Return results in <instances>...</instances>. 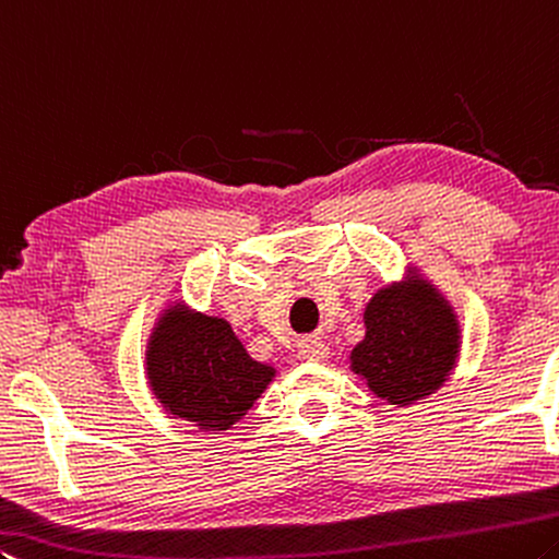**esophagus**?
Segmentation results:
<instances>
[{"label":"esophagus","instance_id":"esophagus-1","mask_svg":"<svg viewBox=\"0 0 559 559\" xmlns=\"http://www.w3.org/2000/svg\"><path fill=\"white\" fill-rule=\"evenodd\" d=\"M299 354L307 361H326L329 359V346L322 340H305L299 344Z\"/></svg>","mask_w":559,"mask_h":559}]
</instances>
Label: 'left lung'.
I'll use <instances>...</instances> for the list:
<instances>
[{
	"instance_id": "8db88e82",
	"label": "left lung",
	"mask_w": 559,
	"mask_h": 559,
	"mask_svg": "<svg viewBox=\"0 0 559 559\" xmlns=\"http://www.w3.org/2000/svg\"><path fill=\"white\" fill-rule=\"evenodd\" d=\"M391 282L364 309V340L352 371L391 406H408L443 386L461 354V324L431 282Z\"/></svg>"
}]
</instances>
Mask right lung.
<instances>
[{
    "mask_svg": "<svg viewBox=\"0 0 559 559\" xmlns=\"http://www.w3.org/2000/svg\"><path fill=\"white\" fill-rule=\"evenodd\" d=\"M254 361L223 317L168 305L145 346V377L166 414L200 431H227L247 416L274 379Z\"/></svg>",
    "mask_w": 559,
    "mask_h": 559,
    "instance_id": "obj_1",
    "label": "right lung"
}]
</instances>
